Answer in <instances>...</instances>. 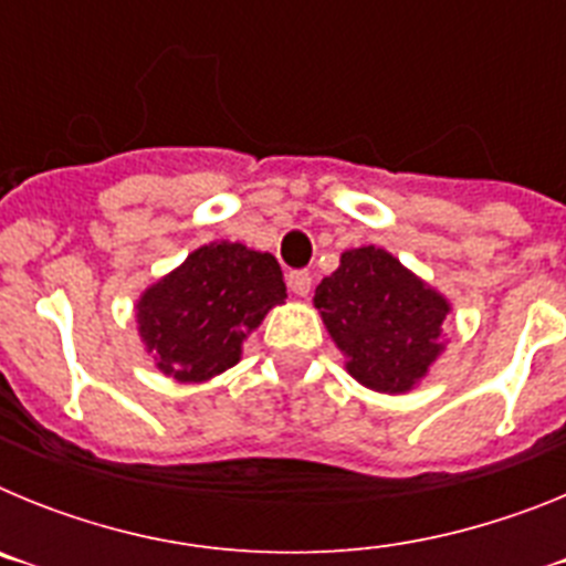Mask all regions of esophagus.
<instances>
[{
    "mask_svg": "<svg viewBox=\"0 0 566 566\" xmlns=\"http://www.w3.org/2000/svg\"><path fill=\"white\" fill-rule=\"evenodd\" d=\"M289 289H292L297 297H308V292H312V274L308 272H289Z\"/></svg>",
    "mask_w": 566,
    "mask_h": 566,
    "instance_id": "obj_1",
    "label": "esophagus"
}]
</instances>
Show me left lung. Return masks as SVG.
Here are the masks:
<instances>
[{
	"label": "left lung",
	"mask_w": 566,
	"mask_h": 566,
	"mask_svg": "<svg viewBox=\"0 0 566 566\" xmlns=\"http://www.w3.org/2000/svg\"><path fill=\"white\" fill-rule=\"evenodd\" d=\"M314 306L345 354L357 382L379 394H405L428 374L444 345L451 303L377 247L348 249L323 277Z\"/></svg>",
	"instance_id": "left-lung-1"
}]
</instances>
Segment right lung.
I'll return each mask as SVG.
<instances>
[{"instance_id": "1", "label": "right lung", "mask_w": 566, "mask_h": 566, "mask_svg": "<svg viewBox=\"0 0 566 566\" xmlns=\"http://www.w3.org/2000/svg\"><path fill=\"white\" fill-rule=\"evenodd\" d=\"M286 300L274 254L243 243H209L142 294L135 317L158 371L203 382L240 359L243 339Z\"/></svg>"}]
</instances>
